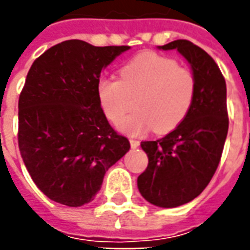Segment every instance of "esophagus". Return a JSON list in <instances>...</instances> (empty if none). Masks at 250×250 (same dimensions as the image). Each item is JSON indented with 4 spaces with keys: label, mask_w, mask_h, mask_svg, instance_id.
<instances>
[{
    "label": "esophagus",
    "mask_w": 250,
    "mask_h": 250,
    "mask_svg": "<svg viewBox=\"0 0 250 250\" xmlns=\"http://www.w3.org/2000/svg\"><path fill=\"white\" fill-rule=\"evenodd\" d=\"M130 145L132 148H136V147H139L141 143H139V141H136V139H130Z\"/></svg>",
    "instance_id": "1"
}]
</instances>
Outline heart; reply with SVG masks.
<instances>
[{"label": "heart", "mask_w": 250, "mask_h": 250, "mask_svg": "<svg viewBox=\"0 0 250 250\" xmlns=\"http://www.w3.org/2000/svg\"><path fill=\"white\" fill-rule=\"evenodd\" d=\"M99 103L105 116L119 125L134 108L122 130L141 135L154 127L159 134L177 128L193 107L197 80L188 68L174 59L142 53L120 68L119 79L102 77L96 84Z\"/></svg>", "instance_id": "b5f03b06"}]
</instances>
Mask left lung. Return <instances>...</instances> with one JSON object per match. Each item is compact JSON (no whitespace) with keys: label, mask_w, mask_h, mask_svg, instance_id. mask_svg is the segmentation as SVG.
<instances>
[{"label":"left lung","mask_w":250,"mask_h":250,"mask_svg":"<svg viewBox=\"0 0 250 250\" xmlns=\"http://www.w3.org/2000/svg\"><path fill=\"white\" fill-rule=\"evenodd\" d=\"M158 48L177 49L186 59L197 93L175 130L162 139L141 143L148 165L138 177V188L150 204L177 208L198 197L218 167L229 128L226 83L214 60L193 42L175 40Z\"/></svg>","instance_id":"obj_1"}]
</instances>
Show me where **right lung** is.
<instances>
[{
  "mask_svg": "<svg viewBox=\"0 0 250 250\" xmlns=\"http://www.w3.org/2000/svg\"><path fill=\"white\" fill-rule=\"evenodd\" d=\"M130 46L62 41L30 66L19 100V147L33 182L57 204L91 202L130 150L99 103L100 73Z\"/></svg>",
  "mask_w": 250,
  "mask_h": 250,
  "instance_id": "obj_1",
  "label": "right lung"
}]
</instances>
